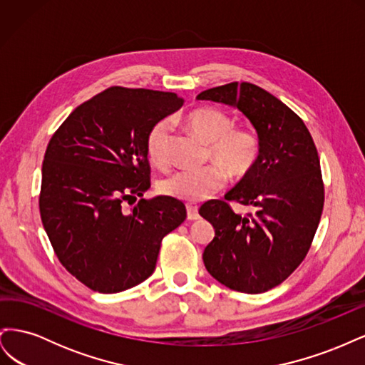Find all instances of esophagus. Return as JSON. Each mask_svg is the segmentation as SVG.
Returning <instances> with one entry per match:
<instances>
[{"label":"esophagus","mask_w":365,"mask_h":365,"mask_svg":"<svg viewBox=\"0 0 365 365\" xmlns=\"http://www.w3.org/2000/svg\"><path fill=\"white\" fill-rule=\"evenodd\" d=\"M185 208H187V219H189V220L200 219V213H197V207H196V205L187 204Z\"/></svg>","instance_id":"obj_1"}]
</instances>
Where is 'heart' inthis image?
<instances>
[{"label": "heart", "instance_id": "obj_1", "mask_svg": "<svg viewBox=\"0 0 365 365\" xmlns=\"http://www.w3.org/2000/svg\"><path fill=\"white\" fill-rule=\"evenodd\" d=\"M187 128L208 145L207 158L216 163L231 176L242 178L251 172L259 157V138L251 129H235L233 118L215 108H200L184 118ZM169 121L160 120L146 135V155L149 161L164 168L169 161ZM225 184V173L216 165L200 170H180L160 184L165 195L187 202L208 200Z\"/></svg>", "mask_w": 365, "mask_h": 365}]
</instances>
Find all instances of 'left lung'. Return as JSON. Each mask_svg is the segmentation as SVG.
I'll return each instance as SVG.
<instances>
[{
    "mask_svg": "<svg viewBox=\"0 0 365 365\" xmlns=\"http://www.w3.org/2000/svg\"><path fill=\"white\" fill-rule=\"evenodd\" d=\"M197 101L233 106L259 138V157L248 175L200 215L215 228L202 259L227 288L260 294L280 284L303 262L322 217L324 187L315 143L303 120L277 97L248 82L210 88ZM252 207L247 217L226 202Z\"/></svg>",
    "mask_w": 365,
    "mask_h": 365,
    "instance_id": "left-lung-1",
    "label": "left lung"
}]
</instances>
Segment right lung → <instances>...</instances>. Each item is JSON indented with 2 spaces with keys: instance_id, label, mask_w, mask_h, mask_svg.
<instances>
[{
  "instance_id": "obj_1",
  "label": "right lung",
  "mask_w": 365,
  "mask_h": 365,
  "mask_svg": "<svg viewBox=\"0 0 365 365\" xmlns=\"http://www.w3.org/2000/svg\"><path fill=\"white\" fill-rule=\"evenodd\" d=\"M175 93L111 86L77 106L51 137L39 210L58 259L88 288L114 294L155 271L161 240L185 219L170 196L140 200L149 187L146 135L178 111Z\"/></svg>"
}]
</instances>
